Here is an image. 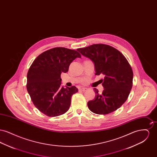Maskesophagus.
Here are the masks:
<instances>
[{"label":"esophagus","instance_id":"obj_1","mask_svg":"<svg viewBox=\"0 0 157 157\" xmlns=\"http://www.w3.org/2000/svg\"><path fill=\"white\" fill-rule=\"evenodd\" d=\"M81 90L83 91V92H85V91H86V90H88V88H82Z\"/></svg>","mask_w":157,"mask_h":157}]
</instances>
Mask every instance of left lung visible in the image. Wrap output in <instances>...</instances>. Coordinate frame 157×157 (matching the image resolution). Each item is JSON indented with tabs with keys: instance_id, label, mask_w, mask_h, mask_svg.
Returning <instances> with one entry per match:
<instances>
[{
	"instance_id": "8db88e82",
	"label": "left lung",
	"mask_w": 157,
	"mask_h": 157,
	"mask_svg": "<svg viewBox=\"0 0 157 157\" xmlns=\"http://www.w3.org/2000/svg\"><path fill=\"white\" fill-rule=\"evenodd\" d=\"M77 50L94 63L95 75L105 76L101 79L104 90L99 94L94 88L96 95L88 102L89 109L95 113L106 115L120 108L132 87L133 72L126 58L115 48L102 44Z\"/></svg>"
}]
</instances>
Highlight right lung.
<instances>
[{
    "label": "right lung",
    "mask_w": 157,
    "mask_h": 157,
    "mask_svg": "<svg viewBox=\"0 0 157 157\" xmlns=\"http://www.w3.org/2000/svg\"><path fill=\"white\" fill-rule=\"evenodd\" d=\"M81 58L78 51L62 47L46 51L34 60L27 74L26 88L33 104L39 111L51 117L67 112L75 86L61 87L60 75L69 70L71 63Z\"/></svg>",
    "instance_id": "right-lung-1"
}]
</instances>
